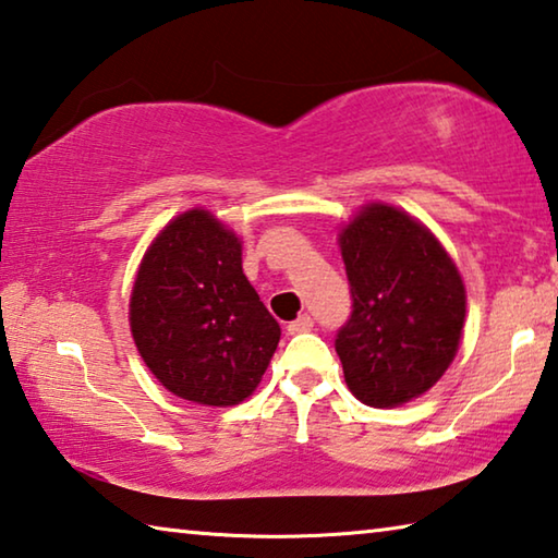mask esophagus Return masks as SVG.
I'll list each match as a JSON object with an SVG mask.
<instances>
[{
  "instance_id": "esophagus-1",
  "label": "esophagus",
  "mask_w": 558,
  "mask_h": 558,
  "mask_svg": "<svg viewBox=\"0 0 558 558\" xmlns=\"http://www.w3.org/2000/svg\"><path fill=\"white\" fill-rule=\"evenodd\" d=\"M307 330H313V317H311V315H300V317H295L293 323L288 325V332H290V335L307 332Z\"/></svg>"
}]
</instances>
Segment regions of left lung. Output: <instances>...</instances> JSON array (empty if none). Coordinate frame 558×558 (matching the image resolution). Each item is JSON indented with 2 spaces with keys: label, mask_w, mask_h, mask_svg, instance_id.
I'll return each instance as SVG.
<instances>
[{
  "label": "left lung",
  "mask_w": 558,
  "mask_h": 558,
  "mask_svg": "<svg viewBox=\"0 0 558 558\" xmlns=\"http://www.w3.org/2000/svg\"><path fill=\"white\" fill-rule=\"evenodd\" d=\"M352 313L335 338L344 383L362 404L397 407L437 385L462 338L457 265L420 220L369 203L340 233Z\"/></svg>",
  "instance_id": "1"
}]
</instances>
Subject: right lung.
Here are the masks:
<instances>
[{
	"label": "right lung",
	"mask_w": 558,
	"mask_h": 558,
	"mask_svg": "<svg viewBox=\"0 0 558 558\" xmlns=\"http://www.w3.org/2000/svg\"><path fill=\"white\" fill-rule=\"evenodd\" d=\"M129 320L158 383L208 407L253 395L280 340L278 320L243 276L241 241L201 208L173 218L146 251Z\"/></svg>",
	"instance_id": "1"
}]
</instances>
